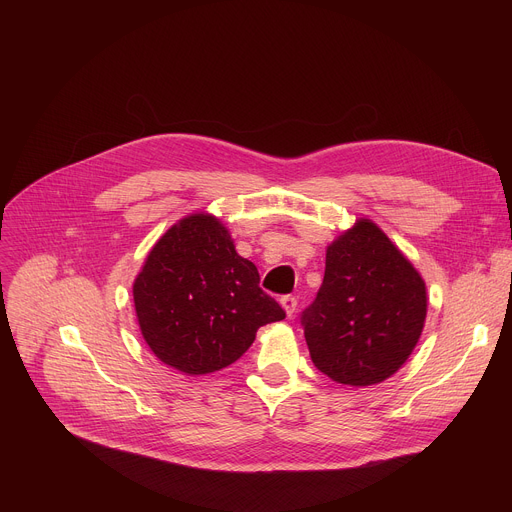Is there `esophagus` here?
Masks as SVG:
<instances>
[{"label":"esophagus","mask_w":512,"mask_h":512,"mask_svg":"<svg viewBox=\"0 0 512 512\" xmlns=\"http://www.w3.org/2000/svg\"><path fill=\"white\" fill-rule=\"evenodd\" d=\"M281 306L285 310L287 316H294L296 314V308H298V298L296 296H281Z\"/></svg>","instance_id":"esophagus-1"}]
</instances>
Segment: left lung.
Wrapping results in <instances>:
<instances>
[{
  "label": "left lung",
  "mask_w": 512,
  "mask_h": 512,
  "mask_svg": "<svg viewBox=\"0 0 512 512\" xmlns=\"http://www.w3.org/2000/svg\"><path fill=\"white\" fill-rule=\"evenodd\" d=\"M425 283L367 218L326 251L316 300L302 312L316 369L340 385L367 387L395 375L425 322Z\"/></svg>",
  "instance_id": "8db88e82"
}]
</instances>
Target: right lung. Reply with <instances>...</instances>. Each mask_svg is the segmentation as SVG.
Instances as JSON below:
<instances>
[{"instance_id":"1","label":"right lung","mask_w":512,"mask_h":512,"mask_svg":"<svg viewBox=\"0 0 512 512\" xmlns=\"http://www.w3.org/2000/svg\"><path fill=\"white\" fill-rule=\"evenodd\" d=\"M133 302L152 352L186 375L229 367L261 326L285 318L259 287L257 267L210 214L182 218L154 245L133 283Z\"/></svg>"}]
</instances>
